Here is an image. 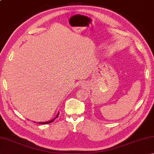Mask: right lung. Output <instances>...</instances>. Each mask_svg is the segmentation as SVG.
Returning <instances> with one entry per match:
<instances>
[{
    "label": "right lung",
    "instance_id": "right-lung-1",
    "mask_svg": "<svg viewBox=\"0 0 154 154\" xmlns=\"http://www.w3.org/2000/svg\"><path fill=\"white\" fill-rule=\"evenodd\" d=\"M58 115H59V114H57V116L55 117V119H56V118H57ZM55 119H53V120H50V121H48V122H39V124H49V123H51V122H53V121H54V120H55Z\"/></svg>",
    "mask_w": 154,
    "mask_h": 154
}]
</instances>
